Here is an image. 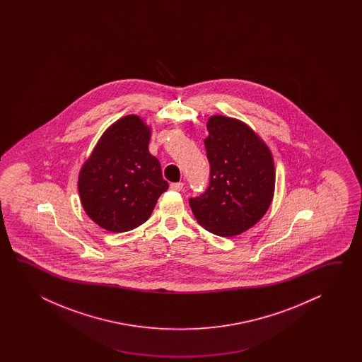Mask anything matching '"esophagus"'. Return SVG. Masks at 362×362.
<instances>
[{"label": "esophagus", "instance_id": "esophagus-1", "mask_svg": "<svg viewBox=\"0 0 362 362\" xmlns=\"http://www.w3.org/2000/svg\"><path fill=\"white\" fill-rule=\"evenodd\" d=\"M170 187L172 190H175V192H180V190H182L184 184L182 182H173V184L170 185Z\"/></svg>", "mask_w": 362, "mask_h": 362}]
</instances>
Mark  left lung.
Masks as SVG:
<instances>
[{
  "label": "left lung",
  "instance_id": "obj_1",
  "mask_svg": "<svg viewBox=\"0 0 362 362\" xmlns=\"http://www.w3.org/2000/svg\"><path fill=\"white\" fill-rule=\"evenodd\" d=\"M207 131L209 186L189 203L202 228L218 237H234L251 229L269 209L274 159L265 141L239 119L209 116Z\"/></svg>",
  "mask_w": 362,
  "mask_h": 362
}]
</instances>
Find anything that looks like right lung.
<instances>
[{"label":"right lung","instance_id":"1","mask_svg":"<svg viewBox=\"0 0 362 362\" xmlns=\"http://www.w3.org/2000/svg\"><path fill=\"white\" fill-rule=\"evenodd\" d=\"M151 127L123 116L102 133L81 165L77 189L85 214L105 230L123 233L146 223L168 182L148 151Z\"/></svg>","mask_w":362,"mask_h":362}]
</instances>
